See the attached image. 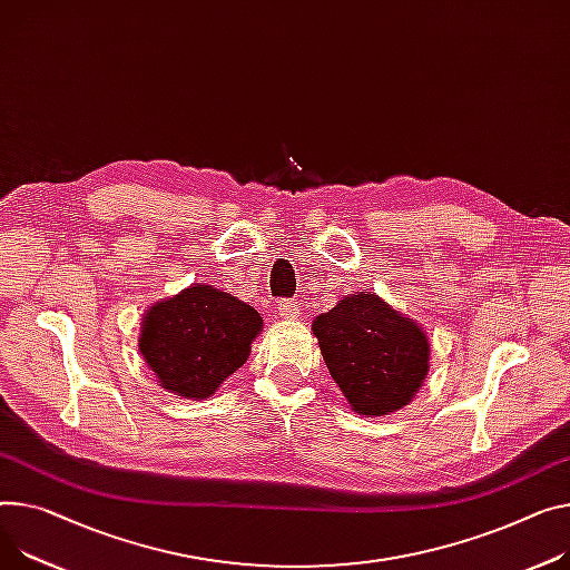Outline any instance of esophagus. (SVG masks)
I'll list each match as a JSON object with an SVG mask.
<instances>
[{
    "instance_id": "obj_1",
    "label": "esophagus",
    "mask_w": 570,
    "mask_h": 570,
    "mask_svg": "<svg viewBox=\"0 0 570 570\" xmlns=\"http://www.w3.org/2000/svg\"><path fill=\"white\" fill-rule=\"evenodd\" d=\"M278 315L285 320H296L301 315V303L294 298H281L278 301Z\"/></svg>"
}]
</instances>
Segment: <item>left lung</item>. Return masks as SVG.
<instances>
[{
  "label": "left lung",
  "mask_w": 570,
  "mask_h": 570,
  "mask_svg": "<svg viewBox=\"0 0 570 570\" xmlns=\"http://www.w3.org/2000/svg\"><path fill=\"white\" fill-rule=\"evenodd\" d=\"M324 363L361 415L406 406L429 372L424 331L376 294L344 296L313 324Z\"/></svg>",
  "instance_id": "8db88e82"
}]
</instances>
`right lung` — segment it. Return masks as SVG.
<instances>
[{
    "label": "right lung",
    "mask_w": 570,
    "mask_h": 570,
    "mask_svg": "<svg viewBox=\"0 0 570 570\" xmlns=\"http://www.w3.org/2000/svg\"><path fill=\"white\" fill-rule=\"evenodd\" d=\"M262 328L253 305L194 285L148 311L139 348L159 383L187 400L214 395L250 352Z\"/></svg>",
    "instance_id": "right-lung-1"
}]
</instances>
